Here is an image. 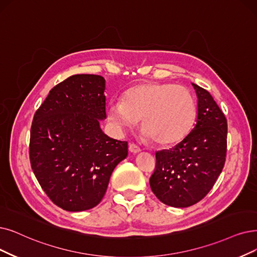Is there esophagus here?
<instances>
[{
	"label": "esophagus",
	"mask_w": 257,
	"mask_h": 257,
	"mask_svg": "<svg viewBox=\"0 0 257 257\" xmlns=\"http://www.w3.org/2000/svg\"><path fill=\"white\" fill-rule=\"evenodd\" d=\"M128 150H130L131 153H134V154H137V153H139L141 151V149L138 146H136L135 143H130Z\"/></svg>",
	"instance_id": "esophagus-1"
}]
</instances>
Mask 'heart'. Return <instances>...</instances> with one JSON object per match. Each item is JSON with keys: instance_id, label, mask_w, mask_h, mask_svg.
I'll return each instance as SVG.
<instances>
[{"instance_id": "heart-1", "label": "heart", "mask_w": 257, "mask_h": 257, "mask_svg": "<svg viewBox=\"0 0 257 257\" xmlns=\"http://www.w3.org/2000/svg\"><path fill=\"white\" fill-rule=\"evenodd\" d=\"M108 117L119 127L134 126L141 119L143 134L161 146L181 141L197 116L196 102L184 86L172 83L141 84L128 89L124 100H111Z\"/></svg>"}]
</instances>
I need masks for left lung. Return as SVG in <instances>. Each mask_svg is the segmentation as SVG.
Masks as SVG:
<instances>
[{
    "mask_svg": "<svg viewBox=\"0 0 257 257\" xmlns=\"http://www.w3.org/2000/svg\"><path fill=\"white\" fill-rule=\"evenodd\" d=\"M197 96L194 128L170 150L156 153L150 186L170 207L187 208L200 201L213 188L227 154V119L208 90L192 83Z\"/></svg>",
    "mask_w": 257,
    "mask_h": 257,
    "instance_id": "obj_1",
    "label": "left lung"
}]
</instances>
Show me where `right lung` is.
<instances>
[{
    "mask_svg": "<svg viewBox=\"0 0 257 257\" xmlns=\"http://www.w3.org/2000/svg\"><path fill=\"white\" fill-rule=\"evenodd\" d=\"M105 79L74 75L49 91L30 130L29 157L43 191L58 207L81 212L96 207L127 142L100 127L106 119Z\"/></svg>",
    "mask_w": 257,
    "mask_h": 257,
    "instance_id": "1",
    "label": "right lung"
}]
</instances>
